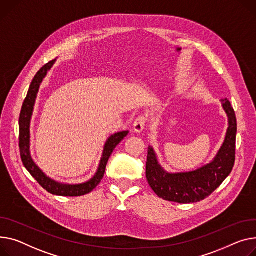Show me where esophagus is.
Instances as JSON below:
<instances>
[{
	"label": "esophagus",
	"mask_w": 256,
	"mask_h": 256,
	"mask_svg": "<svg viewBox=\"0 0 256 256\" xmlns=\"http://www.w3.org/2000/svg\"><path fill=\"white\" fill-rule=\"evenodd\" d=\"M146 122H147L146 116L140 115L139 117H137V118L134 119V130L136 132H141L144 130V128L146 126Z\"/></svg>",
	"instance_id": "obj_1"
}]
</instances>
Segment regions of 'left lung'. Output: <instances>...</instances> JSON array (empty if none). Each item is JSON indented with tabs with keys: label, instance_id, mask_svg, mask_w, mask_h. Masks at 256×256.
I'll list each match as a JSON object with an SVG mask.
<instances>
[{
	"label": "left lung",
	"instance_id": "8db88e82",
	"mask_svg": "<svg viewBox=\"0 0 256 256\" xmlns=\"http://www.w3.org/2000/svg\"><path fill=\"white\" fill-rule=\"evenodd\" d=\"M228 116V128L226 140L212 162L196 171L170 174L160 166L152 147H148L146 178L160 198L180 204L202 200L209 196L230 174L236 160V118L228 98L221 100Z\"/></svg>",
	"mask_w": 256,
	"mask_h": 256
}]
</instances>
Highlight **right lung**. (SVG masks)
Masks as SVG:
<instances>
[{
  "label": "right lung",
  "mask_w": 256,
  "mask_h": 256,
  "mask_svg": "<svg viewBox=\"0 0 256 256\" xmlns=\"http://www.w3.org/2000/svg\"><path fill=\"white\" fill-rule=\"evenodd\" d=\"M56 60L49 62L45 66H43L38 73L34 77L30 88L24 98V102L22 107L20 115V158L24 166L30 172V174L37 180V182L43 187L48 192L62 196H80L92 192L96 187L98 185L100 180L103 179L107 162L109 158L111 156L115 147L120 143L128 134V130L119 132L117 134H112L105 144L103 156H102L98 172L88 182L76 185H68L56 182L54 180L48 178L38 166L34 162L30 153V117L34 110V105L37 98V94L40 88V84L43 78L46 76L47 72L50 70V68L54 66Z\"/></svg>",
  "instance_id": "obj_1"
}]
</instances>
